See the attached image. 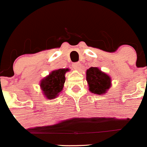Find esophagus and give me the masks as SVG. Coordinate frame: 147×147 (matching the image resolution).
Wrapping results in <instances>:
<instances>
[{"label":"esophagus","mask_w":147,"mask_h":147,"mask_svg":"<svg viewBox=\"0 0 147 147\" xmlns=\"http://www.w3.org/2000/svg\"><path fill=\"white\" fill-rule=\"evenodd\" d=\"M73 67H74L75 70L79 71V70L81 68V63H80V62H76V63H74V64H73Z\"/></svg>","instance_id":"obj_1"}]
</instances>
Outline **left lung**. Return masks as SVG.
Listing matches in <instances>:
<instances>
[{"mask_svg":"<svg viewBox=\"0 0 147 147\" xmlns=\"http://www.w3.org/2000/svg\"><path fill=\"white\" fill-rule=\"evenodd\" d=\"M86 80L92 93L104 95L111 87V77L97 67H91L86 71Z\"/></svg>","mask_w":147,"mask_h":147,"instance_id":"obj_1","label":"left lung"}]
</instances>
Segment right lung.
Segmentation results:
<instances>
[{"label":"right lung","mask_w":147,"mask_h":147,"mask_svg":"<svg viewBox=\"0 0 147 147\" xmlns=\"http://www.w3.org/2000/svg\"><path fill=\"white\" fill-rule=\"evenodd\" d=\"M67 71H69L68 68L54 70L41 80L40 87L45 98L54 99L59 96L64 87L65 82V75Z\"/></svg>","instance_id":"add662e5"}]
</instances>
